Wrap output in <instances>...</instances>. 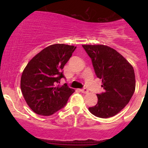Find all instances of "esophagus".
<instances>
[{"instance_id":"1","label":"esophagus","mask_w":148,"mask_h":148,"mask_svg":"<svg viewBox=\"0 0 148 148\" xmlns=\"http://www.w3.org/2000/svg\"><path fill=\"white\" fill-rule=\"evenodd\" d=\"M80 92H82V93H84V94H87L88 92H89V91H88L86 88H84V89H80Z\"/></svg>"}]
</instances>
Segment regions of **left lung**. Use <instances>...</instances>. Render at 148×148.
<instances>
[{"instance_id": "8db88e82", "label": "left lung", "mask_w": 148, "mask_h": 148, "mask_svg": "<svg viewBox=\"0 0 148 148\" xmlns=\"http://www.w3.org/2000/svg\"><path fill=\"white\" fill-rule=\"evenodd\" d=\"M91 58L95 74L102 81L104 92L97 94L98 102L89 107L92 114L109 118L119 113L130 102L135 89V71L120 53L104 45H82Z\"/></svg>"}]
</instances>
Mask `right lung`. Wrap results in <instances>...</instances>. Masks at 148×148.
<instances>
[{"label":"right lung","mask_w":148,"mask_h":148,"mask_svg":"<svg viewBox=\"0 0 148 148\" xmlns=\"http://www.w3.org/2000/svg\"><path fill=\"white\" fill-rule=\"evenodd\" d=\"M77 46L53 44L43 49L28 63L22 73L21 89L30 108L40 115L49 116L64 107L74 92L64 84L57 85L64 78V65Z\"/></svg>","instance_id":"add662e5"}]
</instances>
